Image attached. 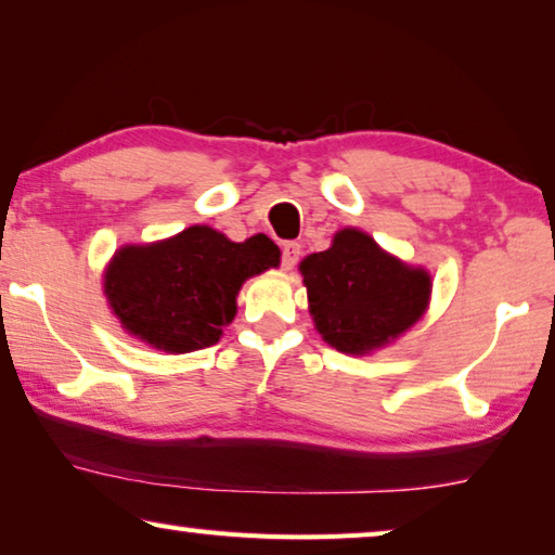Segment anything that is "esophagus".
<instances>
[{
	"label": "esophagus",
	"mask_w": 555,
	"mask_h": 555,
	"mask_svg": "<svg viewBox=\"0 0 555 555\" xmlns=\"http://www.w3.org/2000/svg\"><path fill=\"white\" fill-rule=\"evenodd\" d=\"M297 260H300V245H297V243H285L283 245V268L285 270H293L297 266Z\"/></svg>",
	"instance_id": "1"
}]
</instances>
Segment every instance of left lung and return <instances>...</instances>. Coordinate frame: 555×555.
<instances>
[{"mask_svg":"<svg viewBox=\"0 0 555 555\" xmlns=\"http://www.w3.org/2000/svg\"><path fill=\"white\" fill-rule=\"evenodd\" d=\"M310 312L320 335L339 352L364 354L420 320L429 275L382 253L360 230L345 228L325 253L302 260Z\"/></svg>","mask_w":555,"mask_h":555,"instance_id":"obj_1","label":"left lung"}]
</instances>
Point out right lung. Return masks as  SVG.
<instances>
[{"mask_svg": "<svg viewBox=\"0 0 555 555\" xmlns=\"http://www.w3.org/2000/svg\"><path fill=\"white\" fill-rule=\"evenodd\" d=\"M278 262L268 235L233 243L193 225L170 241L118 250L106 270V295L131 335L166 352H193L223 335L245 278Z\"/></svg>", "mask_w": 555, "mask_h": 555, "instance_id": "add662e5", "label": "right lung"}]
</instances>
